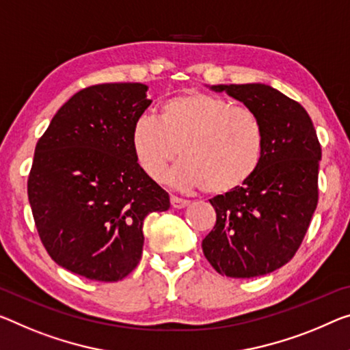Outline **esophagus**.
<instances>
[{
	"label": "esophagus",
	"instance_id": "esophagus-1",
	"mask_svg": "<svg viewBox=\"0 0 350 350\" xmlns=\"http://www.w3.org/2000/svg\"><path fill=\"white\" fill-rule=\"evenodd\" d=\"M170 205L174 206V208H176V209H181V208H186L187 205H189V200H185V198L172 196L170 197Z\"/></svg>",
	"mask_w": 350,
	"mask_h": 350
}]
</instances>
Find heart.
Here are the masks:
<instances>
[{
	"mask_svg": "<svg viewBox=\"0 0 350 350\" xmlns=\"http://www.w3.org/2000/svg\"><path fill=\"white\" fill-rule=\"evenodd\" d=\"M180 148L178 149V147ZM131 148L141 170L163 180L178 153L185 158L170 172V186L225 196L255 175L265 153V131L245 106L222 96L186 90L159 107V120L144 114L131 128Z\"/></svg>",
	"mask_w": 350,
	"mask_h": 350,
	"instance_id": "obj_1",
	"label": "heart"
}]
</instances>
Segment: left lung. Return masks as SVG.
<instances>
[{
	"instance_id": "left-lung-1",
	"label": "left lung",
	"mask_w": 350,
	"mask_h": 350,
	"mask_svg": "<svg viewBox=\"0 0 350 350\" xmlns=\"http://www.w3.org/2000/svg\"><path fill=\"white\" fill-rule=\"evenodd\" d=\"M208 88L255 112L265 131V153L244 186L209 200L217 219L203 239V254L222 275H266L294 256L318 206V136L308 112L271 85Z\"/></svg>"
}]
</instances>
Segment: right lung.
<instances>
[{"label":"right lung","mask_w":350,"mask_h":350,"mask_svg":"<svg viewBox=\"0 0 350 350\" xmlns=\"http://www.w3.org/2000/svg\"><path fill=\"white\" fill-rule=\"evenodd\" d=\"M148 85L111 83L75 94L36 145L28 198L50 256L96 282L137 266L144 219L167 211L169 193L134 159L131 128L152 103Z\"/></svg>","instance_id":"obj_1"}]
</instances>
